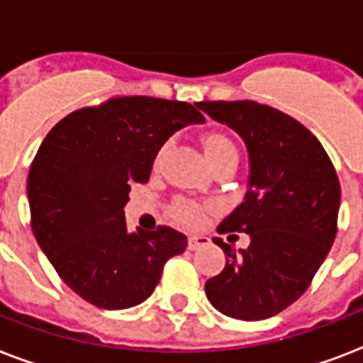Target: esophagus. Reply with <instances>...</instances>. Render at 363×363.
<instances>
[{"label": "esophagus", "mask_w": 363, "mask_h": 363, "mask_svg": "<svg viewBox=\"0 0 363 363\" xmlns=\"http://www.w3.org/2000/svg\"><path fill=\"white\" fill-rule=\"evenodd\" d=\"M211 239L205 238V235H190L188 238V248L190 250H198L199 247H205V245H209Z\"/></svg>", "instance_id": "34e87169"}]
</instances>
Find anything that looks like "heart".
Here are the masks:
<instances>
[{"label": "heart", "instance_id": "b5f03b06", "mask_svg": "<svg viewBox=\"0 0 363 363\" xmlns=\"http://www.w3.org/2000/svg\"><path fill=\"white\" fill-rule=\"evenodd\" d=\"M205 147V156H207V162L211 165L220 162V160H235L238 162V148L233 145L226 135H220V133H213L203 141ZM165 147L162 148L160 156L164 154ZM171 215L179 224L188 228L199 226L205 218V213L201 209V205L194 203V201H188V199H177L175 203L171 205Z\"/></svg>", "mask_w": 363, "mask_h": 363}]
</instances>
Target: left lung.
Masks as SVG:
<instances>
[{"mask_svg": "<svg viewBox=\"0 0 363 363\" xmlns=\"http://www.w3.org/2000/svg\"><path fill=\"white\" fill-rule=\"evenodd\" d=\"M198 109L226 124L248 152L242 203L218 233H248L235 248L215 238L226 267L205 282L216 311L238 320L279 315L309 288L337 233L341 188L318 139L303 124L256 101H199Z\"/></svg>", "mask_w": 363, "mask_h": 363, "instance_id": "left-lung-1", "label": "left lung"}]
</instances>
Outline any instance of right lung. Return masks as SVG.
I'll use <instances>...</instances> for the list:
<instances>
[{
	"instance_id": "right-lung-1",
	"label": "right lung",
	"mask_w": 363,
	"mask_h": 363,
	"mask_svg": "<svg viewBox=\"0 0 363 363\" xmlns=\"http://www.w3.org/2000/svg\"><path fill=\"white\" fill-rule=\"evenodd\" d=\"M184 101L130 96L71 113L48 131L28 175L31 230L62 281L99 309H130L154 292L188 239L173 228L128 232L131 182H147L175 131L203 124Z\"/></svg>"
}]
</instances>
